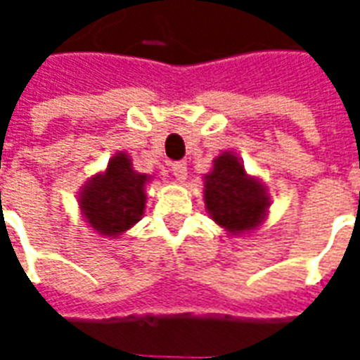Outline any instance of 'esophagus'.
Here are the masks:
<instances>
[{
  "mask_svg": "<svg viewBox=\"0 0 360 360\" xmlns=\"http://www.w3.org/2000/svg\"><path fill=\"white\" fill-rule=\"evenodd\" d=\"M172 173L177 181H185L187 179V164L185 162H175V164H172Z\"/></svg>",
  "mask_w": 360,
  "mask_h": 360,
  "instance_id": "34e87169",
  "label": "esophagus"
}]
</instances>
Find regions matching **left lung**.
Here are the masks:
<instances>
[{"instance_id": "left-lung-1", "label": "left lung", "mask_w": 360, "mask_h": 360, "mask_svg": "<svg viewBox=\"0 0 360 360\" xmlns=\"http://www.w3.org/2000/svg\"><path fill=\"white\" fill-rule=\"evenodd\" d=\"M204 200L214 221L231 233L255 229L270 204L264 188L250 179L239 158L231 152H224L214 160V169L204 185Z\"/></svg>"}]
</instances>
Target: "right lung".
<instances>
[{
	"label": "right lung",
	"mask_w": 360,
	"mask_h": 360,
	"mask_svg": "<svg viewBox=\"0 0 360 360\" xmlns=\"http://www.w3.org/2000/svg\"><path fill=\"white\" fill-rule=\"evenodd\" d=\"M146 175L133 172L125 154L111 158L108 172L90 181L81 195V208L89 224L102 235H119L142 216Z\"/></svg>",
	"instance_id": "right-lung-1"
}]
</instances>
